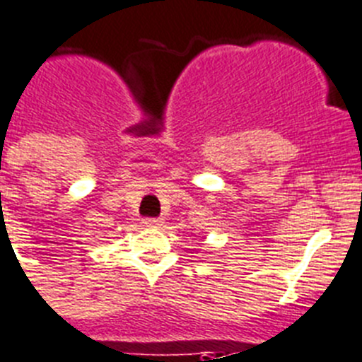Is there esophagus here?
I'll return each instance as SVG.
<instances>
[{
    "mask_svg": "<svg viewBox=\"0 0 362 362\" xmlns=\"http://www.w3.org/2000/svg\"><path fill=\"white\" fill-rule=\"evenodd\" d=\"M142 224L147 228H158V226H162V218H144Z\"/></svg>",
    "mask_w": 362,
    "mask_h": 362,
    "instance_id": "1",
    "label": "esophagus"
}]
</instances>
